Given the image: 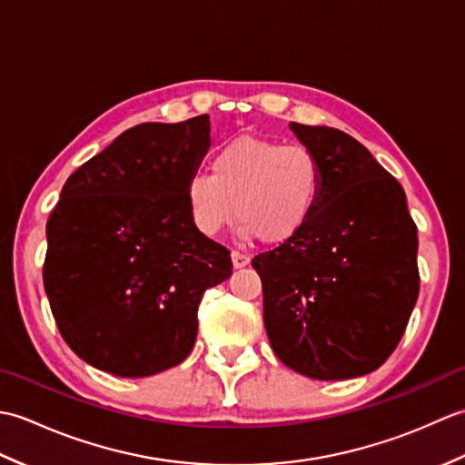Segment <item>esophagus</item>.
I'll return each instance as SVG.
<instances>
[{
	"mask_svg": "<svg viewBox=\"0 0 465 465\" xmlns=\"http://www.w3.org/2000/svg\"><path fill=\"white\" fill-rule=\"evenodd\" d=\"M232 263H233L235 270L245 268V265L250 263V255H245L242 252H232Z\"/></svg>",
	"mask_w": 465,
	"mask_h": 465,
	"instance_id": "34e87169",
	"label": "esophagus"
}]
</instances>
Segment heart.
<instances>
[{"label":"heart","mask_w":465,"mask_h":465,"mask_svg":"<svg viewBox=\"0 0 465 465\" xmlns=\"http://www.w3.org/2000/svg\"><path fill=\"white\" fill-rule=\"evenodd\" d=\"M323 192L322 163L310 147L263 137H235L185 187L193 225L207 238L238 215L240 235L278 245L298 235Z\"/></svg>","instance_id":"1"}]
</instances>
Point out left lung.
I'll return each mask as SVG.
<instances>
[{"instance_id": "obj_1", "label": "left lung", "mask_w": 465, "mask_h": 465, "mask_svg": "<svg viewBox=\"0 0 465 465\" xmlns=\"http://www.w3.org/2000/svg\"><path fill=\"white\" fill-rule=\"evenodd\" d=\"M318 155L323 192L295 238L255 255L275 355L312 380L378 370L420 293L418 227L400 182L351 135L290 124Z\"/></svg>"}]
</instances>
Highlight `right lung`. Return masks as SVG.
I'll return each mask as SVG.
<instances>
[{
	"mask_svg": "<svg viewBox=\"0 0 465 465\" xmlns=\"http://www.w3.org/2000/svg\"><path fill=\"white\" fill-rule=\"evenodd\" d=\"M210 115L140 124L67 177L47 220L44 288L84 361L145 378L190 355L207 288L232 275L197 230L185 187L210 150Z\"/></svg>",
	"mask_w": 465,
	"mask_h": 465,
	"instance_id": "right-lung-1",
	"label": "right lung"
}]
</instances>
